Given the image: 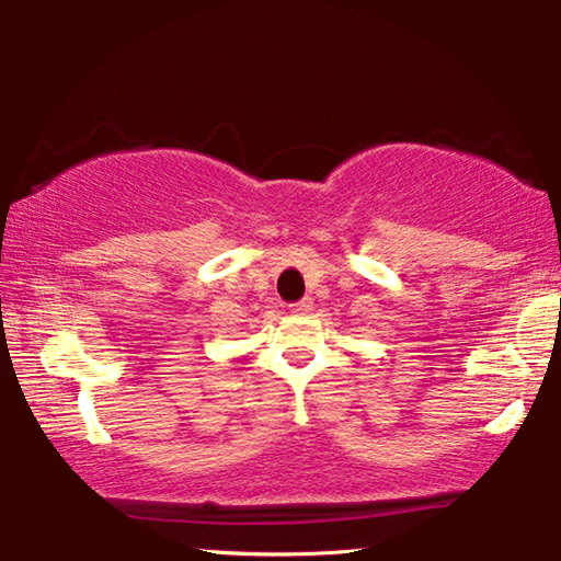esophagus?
Returning <instances> with one entry per match:
<instances>
[{"label":"esophagus","instance_id":"obj_1","mask_svg":"<svg viewBox=\"0 0 561 561\" xmlns=\"http://www.w3.org/2000/svg\"><path fill=\"white\" fill-rule=\"evenodd\" d=\"M314 309V301L312 299H301V301H295V305H291V312L295 314H309Z\"/></svg>","mask_w":561,"mask_h":561}]
</instances>
